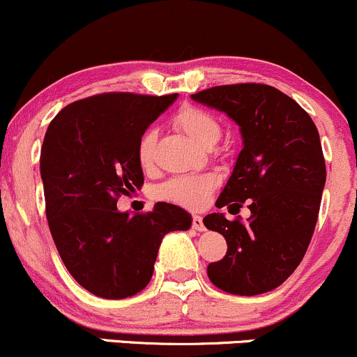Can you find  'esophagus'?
<instances>
[{
    "instance_id": "esophagus-1",
    "label": "esophagus",
    "mask_w": 357,
    "mask_h": 357,
    "mask_svg": "<svg viewBox=\"0 0 357 357\" xmlns=\"http://www.w3.org/2000/svg\"><path fill=\"white\" fill-rule=\"evenodd\" d=\"M191 225L195 230L198 231H204L206 228H204V223H203V218L199 215H192V220H191Z\"/></svg>"
}]
</instances>
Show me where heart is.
Returning a JSON list of instances; mask_svg holds the SVG:
<instances>
[{"mask_svg": "<svg viewBox=\"0 0 357 357\" xmlns=\"http://www.w3.org/2000/svg\"><path fill=\"white\" fill-rule=\"evenodd\" d=\"M173 124L199 146L210 147L221 136L218 119L208 110L195 107V105H183L173 116ZM155 142H158V134L154 129L146 130L139 139L137 161L144 169H149L154 165ZM216 186H218V179L211 173L183 174L161 184L155 191V196L162 202L178 204L188 210H199L210 202Z\"/></svg>", "mask_w": 357, "mask_h": 357, "instance_id": "heart-1", "label": "heart"}]
</instances>
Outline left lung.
<instances>
[{"label":"left lung","mask_w":357,"mask_h":357,"mask_svg":"<svg viewBox=\"0 0 357 357\" xmlns=\"http://www.w3.org/2000/svg\"><path fill=\"white\" fill-rule=\"evenodd\" d=\"M191 99L240 126L243 149L216 206L240 211L247 202L252 213L247 221L204 216V227L228 245L227 255L208 265V277L233 296L270 292L298 267L317 223L326 184L317 127L296 100L265 84L218 85Z\"/></svg>","instance_id":"obj_1"}]
</instances>
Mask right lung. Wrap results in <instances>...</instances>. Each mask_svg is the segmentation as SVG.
Returning <instances> with one entry per match:
<instances>
[{
  "instance_id": "obj_1",
  "label": "right lung",
  "mask_w": 357,
  "mask_h": 357,
  "mask_svg": "<svg viewBox=\"0 0 357 357\" xmlns=\"http://www.w3.org/2000/svg\"><path fill=\"white\" fill-rule=\"evenodd\" d=\"M171 96L104 92L61 109L40 154L48 228L70 275L93 296L126 298L149 284L166 233L188 230L183 208L121 213L117 202L144 184L139 139Z\"/></svg>"
}]
</instances>
